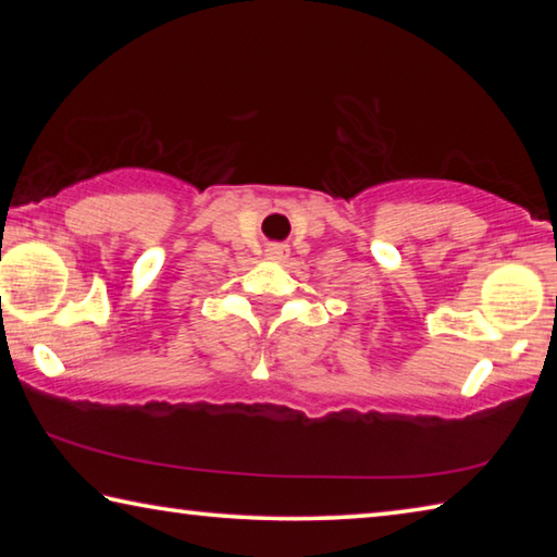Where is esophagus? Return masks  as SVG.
<instances>
[{
  "instance_id": "esophagus-1",
  "label": "esophagus",
  "mask_w": 557,
  "mask_h": 557,
  "mask_svg": "<svg viewBox=\"0 0 557 557\" xmlns=\"http://www.w3.org/2000/svg\"><path fill=\"white\" fill-rule=\"evenodd\" d=\"M268 260H275V262H282L287 256H289V248L285 243H270L268 250H265Z\"/></svg>"
}]
</instances>
